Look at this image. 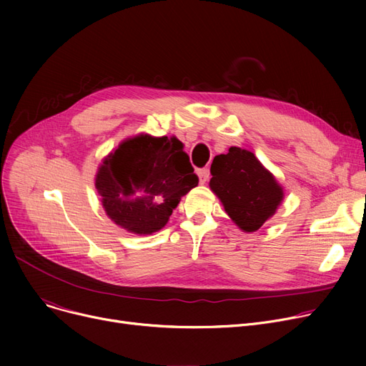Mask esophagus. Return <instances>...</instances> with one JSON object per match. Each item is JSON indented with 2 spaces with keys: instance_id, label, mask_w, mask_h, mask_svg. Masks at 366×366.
Segmentation results:
<instances>
[{
  "instance_id": "1",
  "label": "esophagus",
  "mask_w": 366,
  "mask_h": 366,
  "mask_svg": "<svg viewBox=\"0 0 366 366\" xmlns=\"http://www.w3.org/2000/svg\"><path fill=\"white\" fill-rule=\"evenodd\" d=\"M199 178H200V182L202 184H206L207 182V179H209V175H210V173H209V169L207 167H203V169H199Z\"/></svg>"
}]
</instances>
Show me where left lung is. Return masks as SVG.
<instances>
[{"mask_svg":"<svg viewBox=\"0 0 366 366\" xmlns=\"http://www.w3.org/2000/svg\"><path fill=\"white\" fill-rule=\"evenodd\" d=\"M210 173V188L246 233L261 228L283 199L282 187L251 151L232 147L214 159Z\"/></svg>","mask_w":366,"mask_h":366,"instance_id":"8db88e82","label":"left lung"}]
</instances>
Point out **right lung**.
Wrapping results in <instances>:
<instances>
[{"label":"right lung","mask_w":366,"mask_h":366,"mask_svg":"<svg viewBox=\"0 0 366 366\" xmlns=\"http://www.w3.org/2000/svg\"><path fill=\"white\" fill-rule=\"evenodd\" d=\"M197 184L177 138L139 134L104 160L94 185L115 224L134 234H151L167 224L181 197Z\"/></svg>","instance_id":"add662e5"}]
</instances>
